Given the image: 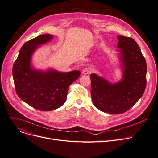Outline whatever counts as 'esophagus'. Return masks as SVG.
I'll use <instances>...</instances> for the list:
<instances>
[{
	"instance_id": "obj_1",
	"label": "esophagus",
	"mask_w": 158,
	"mask_h": 158,
	"mask_svg": "<svg viewBox=\"0 0 158 158\" xmlns=\"http://www.w3.org/2000/svg\"><path fill=\"white\" fill-rule=\"evenodd\" d=\"M94 68H92L91 67H86L85 68V69H83V73L85 75H88L89 73H92L94 72Z\"/></svg>"
}]
</instances>
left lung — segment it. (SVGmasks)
Returning <instances> with one entry per match:
<instances>
[{
    "instance_id": "left-lung-1",
    "label": "left lung",
    "mask_w": 158,
    "mask_h": 158,
    "mask_svg": "<svg viewBox=\"0 0 158 158\" xmlns=\"http://www.w3.org/2000/svg\"><path fill=\"white\" fill-rule=\"evenodd\" d=\"M123 67V79L110 84L95 73L90 75L91 95L94 106L112 114L127 112L141 98L147 85V66L139 45L128 37H118Z\"/></svg>"
}]
</instances>
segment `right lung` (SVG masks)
<instances>
[{
    "instance_id": "obj_1",
    "label": "right lung",
    "mask_w": 158,
    "mask_h": 158,
    "mask_svg": "<svg viewBox=\"0 0 158 158\" xmlns=\"http://www.w3.org/2000/svg\"><path fill=\"white\" fill-rule=\"evenodd\" d=\"M52 38L50 34H44L27 41L20 48L12 70L19 98L41 111L53 110L62 106L66 100L68 88L81 74L78 70L59 72L49 70L44 72L31 68L33 52Z\"/></svg>"
}]
</instances>
